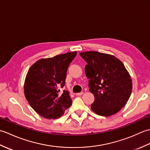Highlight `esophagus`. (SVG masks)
Wrapping results in <instances>:
<instances>
[{"mask_svg": "<svg viewBox=\"0 0 150 150\" xmlns=\"http://www.w3.org/2000/svg\"><path fill=\"white\" fill-rule=\"evenodd\" d=\"M82 94H83V92H80V93H76V95H77V96H81V95H82Z\"/></svg>", "mask_w": 150, "mask_h": 150, "instance_id": "34e87169", "label": "esophagus"}]
</instances>
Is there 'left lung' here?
I'll list each match as a JSON object with an SVG mask.
<instances>
[{
	"mask_svg": "<svg viewBox=\"0 0 150 150\" xmlns=\"http://www.w3.org/2000/svg\"><path fill=\"white\" fill-rule=\"evenodd\" d=\"M86 62L85 73L95 100L91 110L101 116H111L128 102L132 90V79L125 66L113 55L98 52L80 53Z\"/></svg>",
	"mask_w": 150,
	"mask_h": 150,
	"instance_id": "left-lung-1",
	"label": "left lung"
}]
</instances>
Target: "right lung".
<instances>
[{"instance_id":"obj_1","label":"right lung","mask_w":150,"mask_h":150,"mask_svg":"<svg viewBox=\"0 0 150 150\" xmlns=\"http://www.w3.org/2000/svg\"><path fill=\"white\" fill-rule=\"evenodd\" d=\"M77 52L42 59L30 67L24 82V95L31 108L46 119L60 118L72 104L68 91L59 94L65 84L68 67Z\"/></svg>"}]
</instances>
